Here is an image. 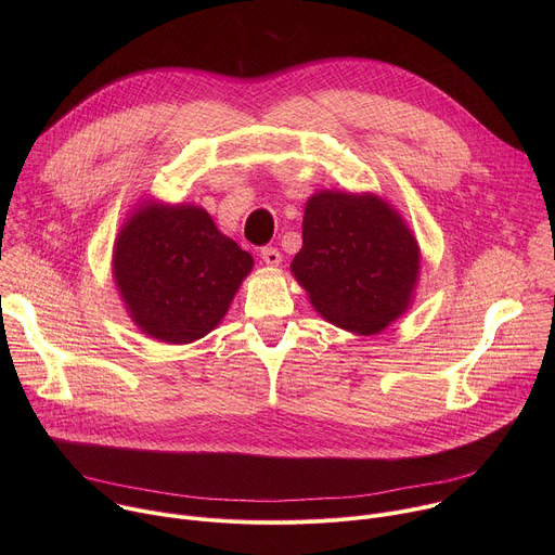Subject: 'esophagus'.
Masks as SVG:
<instances>
[{
  "label": "esophagus",
  "mask_w": 555,
  "mask_h": 555,
  "mask_svg": "<svg viewBox=\"0 0 555 555\" xmlns=\"http://www.w3.org/2000/svg\"><path fill=\"white\" fill-rule=\"evenodd\" d=\"M261 259H263V263H266V266H279L283 257H281L279 248L266 246V248H261Z\"/></svg>",
  "instance_id": "34e87169"
}]
</instances>
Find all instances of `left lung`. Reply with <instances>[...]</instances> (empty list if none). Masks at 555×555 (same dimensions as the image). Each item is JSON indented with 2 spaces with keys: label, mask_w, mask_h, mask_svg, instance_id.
I'll use <instances>...</instances> for the list:
<instances>
[{
  "label": "left lung",
  "mask_w": 555,
  "mask_h": 555,
  "mask_svg": "<svg viewBox=\"0 0 555 555\" xmlns=\"http://www.w3.org/2000/svg\"><path fill=\"white\" fill-rule=\"evenodd\" d=\"M292 274L327 323L373 336L409 309L420 246L382 197L319 191L305 204L302 248Z\"/></svg>",
  "instance_id": "left-lung-1"
}]
</instances>
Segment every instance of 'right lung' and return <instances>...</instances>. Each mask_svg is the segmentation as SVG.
I'll use <instances>...</instances> for the list:
<instances>
[{
  "instance_id": "add662e5",
  "label": "right lung",
  "mask_w": 555,
  "mask_h": 555,
  "mask_svg": "<svg viewBox=\"0 0 555 555\" xmlns=\"http://www.w3.org/2000/svg\"><path fill=\"white\" fill-rule=\"evenodd\" d=\"M253 266V257L221 234L204 208L151 199L120 228L112 261L131 321L169 345L210 334Z\"/></svg>"
}]
</instances>
